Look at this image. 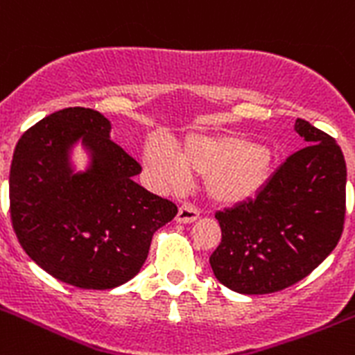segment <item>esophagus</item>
Here are the masks:
<instances>
[{
    "label": "esophagus",
    "mask_w": 355,
    "mask_h": 355,
    "mask_svg": "<svg viewBox=\"0 0 355 355\" xmlns=\"http://www.w3.org/2000/svg\"><path fill=\"white\" fill-rule=\"evenodd\" d=\"M200 217V210H198L194 205H182L180 208H178V214H177V223L180 224H189V223H194L196 218Z\"/></svg>",
    "instance_id": "obj_1"
}]
</instances>
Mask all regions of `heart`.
I'll return each instance as SVG.
<instances>
[{"instance_id": "heart-1", "label": "heart", "mask_w": 355, "mask_h": 355, "mask_svg": "<svg viewBox=\"0 0 355 355\" xmlns=\"http://www.w3.org/2000/svg\"><path fill=\"white\" fill-rule=\"evenodd\" d=\"M148 173L161 185L182 189L193 175H203L208 196L218 203H241L266 185L273 166L268 147L233 135L189 137L175 150L170 144L152 140L144 148Z\"/></svg>"}]
</instances>
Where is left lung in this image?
I'll use <instances>...</instances> for the list:
<instances>
[{
    "mask_svg": "<svg viewBox=\"0 0 355 355\" xmlns=\"http://www.w3.org/2000/svg\"><path fill=\"white\" fill-rule=\"evenodd\" d=\"M294 129L306 147L289 155L254 200L215 214L223 240L210 266L234 293L270 294L294 286L342 238L347 185L342 148L303 119Z\"/></svg>",
    "mask_w": 355,
    "mask_h": 355,
    "instance_id": "8db88e82",
    "label": "left lung"
}]
</instances>
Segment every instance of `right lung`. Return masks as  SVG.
<instances>
[{"mask_svg": "<svg viewBox=\"0 0 355 355\" xmlns=\"http://www.w3.org/2000/svg\"><path fill=\"white\" fill-rule=\"evenodd\" d=\"M80 139L92 166L73 174L69 148ZM141 171L110 140V121L73 107L36 122L10 166V217L26 254L54 278L80 289H114L144 266L152 236L177 205L132 180Z\"/></svg>", "mask_w": 355, "mask_h": 355, "instance_id": "1", "label": "right lung"}]
</instances>
